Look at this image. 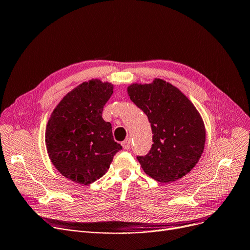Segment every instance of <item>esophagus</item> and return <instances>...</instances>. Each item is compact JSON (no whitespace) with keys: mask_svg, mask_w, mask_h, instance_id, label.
<instances>
[{"mask_svg":"<svg viewBox=\"0 0 250 250\" xmlns=\"http://www.w3.org/2000/svg\"><path fill=\"white\" fill-rule=\"evenodd\" d=\"M122 145H123V147L125 149V150H127V149H129V147H131V138H126L124 142L122 143Z\"/></svg>","mask_w":250,"mask_h":250,"instance_id":"obj_1","label":"esophagus"}]
</instances>
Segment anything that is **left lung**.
Here are the masks:
<instances>
[{
  "label": "left lung",
  "instance_id": "left-lung-1",
  "mask_svg": "<svg viewBox=\"0 0 250 250\" xmlns=\"http://www.w3.org/2000/svg\"><path fill=\"white\" fill-rule=\"evenodd\" d=\"M127 95L148 116L153 144L138 160L145 173L160 183L175 182L199 161L206 131L196 107L177 86L161 79L132 83Z\"/></svg>",
  "mask_w": 250,
  "mask_h": 250
}]
</instances>
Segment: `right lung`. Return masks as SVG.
I'll return each mask as SVG.
<instances>
[{
  "instance_id": "obj_1",
  "label": "right lung",
  "mask_w": 250,
  "mask_h": 250,
  "mask_svg": "<svg viewBox=\"0 0 250 250\" xmlns=\"http://www.w3.org/2000/svg\"><path fill=\"white\" fill-rule=\"evenodd\" d=\"M113 84L92 79L65 95L51 113L45 142L49 158L63 177L81 185L100 179L122 150L111 124L102 117Z\"/></svg>"
}]
</instances>
